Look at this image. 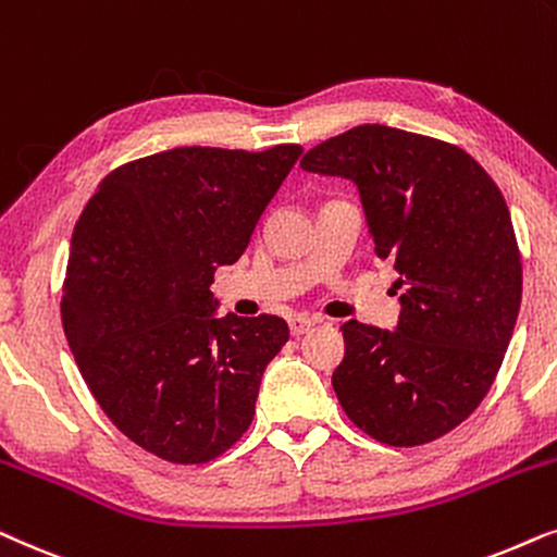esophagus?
Returning <instances> with one entry per match:
<instances>
[{
    "label": "esophagus",
    "instance_id": "1",
    "mask_svg": "<svg viewBox=\"0 0 557 557\" xmlns=\"http://www.w3.org/2000/svg\"><path fill=\"white\" fill-rule=\"evenodd\" d=\"M310 329H313V321L310 318H293L290 321V333L293 336H302V333H308Z\"/></svg>",
    "mask_w": 557,
    "mask_h": 557
}]
</instances>
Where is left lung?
<instances>
[{
	"label": "left lung",
	"instance_id": "left-lung-1",
	"mask_svg": "<svg viewBox=\"0 0 557 557\" xmlns=\"http://www.w3.org/2000/svg\"><path fill=\"white\" fill-rule=\"evenodd\" d=\"M356 183L374 251L399 272L397 331L344 323L333 389L356 428L395 448L461 425L492 389L522 300V255L499 185L458 145L361 124L302 154Z\"/></svg>",
	"mask_w": 557,
	"mask_h": 557
}]
</instances>
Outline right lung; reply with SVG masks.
<instances>
[{"label":"right lung","instance_id":"obj_1","mask_svg":"<svg viewBox=\"0 0 557 557\" xmlns=\"http://www.w3.org/2000/svg\"><path fill=\"white\" fill-rule=\"evenodd\" d=\"M300 154L175 147L124 162L73 228L61 300L73 359L107 418L162 461L209 463L251 425L290 331L277 315L213 318L211 285Z\"/></svg>","mask_w":557,"mask_h":557}]
</instances>
